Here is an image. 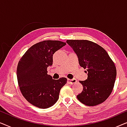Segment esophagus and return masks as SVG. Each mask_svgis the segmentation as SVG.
<instances>
[{
    "label": "esophagus",
    "mask_w": 127,
    "mask_h": 127,
    "mask_svg": "<svg viewBox=\"0 0 127 127\" xmlns=\"http://www.w3.org/2000/svg\"><path fill=\"white\" fill-rule=\"evenodd\" d=\"M76 82H77V80L75 79H67V83H68L69 84H75Z\"/></svg>",
    "instance_id": "obj_1"
}]
</instances>
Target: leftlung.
I'll list each match as a JSON object with an SVG mask.
<instances>
[{"mask_svg":"<svg viewBox=\"0 0 127 127\" xmlns=\"http://www.w3.org/2000/svg\"><path fill=\"white\" fill-rule=\"evenodd\" d=\"M79 59L80 65L87 69L88 77L80 81L83 90L77 95L78 100L89 106L105 101L112 93L115 83L116 68L106 50L87 40H67Z\"/></svg>","mask_w":127,"mask_h":127,"instance_id":"8db88e82","label":"left lung"}]
</instances>
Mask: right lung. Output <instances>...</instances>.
<instances>
[{
  "label": "right lung",
  "mask_w": 127,
  "mask_h": 127,
  "mask_svg": "<svg viewBox=\"0 0 127 127\" xmlns=\"http://www.w3.org/2000/svg\"><path fill=\"white\" fill-rule=\"evenodd\" d=\"M65 45L58 40L41 41L31 47L20 59L17 69L18 86L24 98L34 106L47 109L58 100L67 79H53L47 69L53 65L54 54Z\"/></svg>",
  "instance_id": "obj_1"
}]
</instances>
